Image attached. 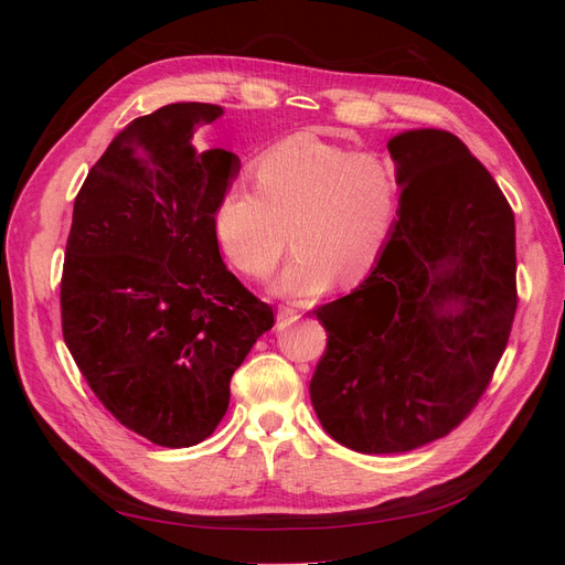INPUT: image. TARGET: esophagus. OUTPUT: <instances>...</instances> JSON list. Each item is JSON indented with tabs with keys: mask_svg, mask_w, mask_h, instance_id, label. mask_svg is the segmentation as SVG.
I'll return each mask as SVG.
<instances>
[{
	"mask_svg": "<svg viewBox=\"0 0 565 565\" xmlns=\"http://www.w3.org/2000/svg\"><path fill=\"white\" fill-rule=\"evenodd\" d=\"M299 318V311L292 309V306H280L278 309V324H289Z\"/></svg>",
	"mask_w": 565,
	"mask_h": 565,
	"instance_id": "obj_1",
	"label": "esophagus"
}]
</instances>
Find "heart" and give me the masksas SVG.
I'll list each match as a JSON object with an SVG mask.
<instances>
[{
    "mask_svg": "<svg viewBox=\"0 0 565 565\" xmlns=\"http://www.w3.org/2000/svg\"><path fill=\"white\" fill-rule=\"evenodd\" d=\"M254 183L221 195L214 235L235 270L264 280L285 256L289 233L297 252L276 282L282 297H316L337 278L363 282L401 216L396 167L309 131L270 146L254 164Z\"/></svg>",
    "mask_w": 565,
    "mask_h": 565,
    "instance_id": "heart-1",
    "label": "heart"
}]
</instances>
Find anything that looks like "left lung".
Instances as JSON below:
<instances>
[{
  "label": "left lung",
  "instance_id": "left-lung-1",
  "mask_svg": "<svg viewBox=\"0 0 565 565\" xmlns=\"http://www.w3.org/2000/svg\"><path fill=\"white\" fill-rule=\"evenodd\" d=\"M388 152L403 185L396 231L351 295L313 311L328 347L316 415L355 452L448 436L492 382L516 316V226L500 185L455 134L415 129Z\"/></svg>",
  "mask_w": 565,
  "mask_h": 565
}]
</instances>
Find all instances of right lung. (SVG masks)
<instances>
[{"label":"right lung","mask_w":565,"mask_h":565,"mask_svg":"<svg viewBox=\"0 0 565 565\" xmlns=\"http://www.w3.org/2000/svg\"><path fill=\"white\" fill-rule=\"evenodd\" d=\"M221 113L172 104L129 122L84 179L65 245V347L108 413L162 448L212 436L233 372L276 322L214 235L241 160L193 136Z\"/></svg>","instance_id":"right-lung-1"}]
</instances>
